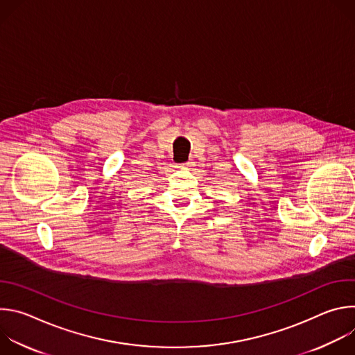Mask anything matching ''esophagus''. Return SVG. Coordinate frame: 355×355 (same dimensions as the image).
Wrapping results in <instances>:
<instances>
[{
  "mask_svg": "<svg viewBox=\"0 0 355 355\" xmlns=\"http://www.w3.org/2000/svg\"><path fill=\"white\" fill-rule=\"evenodd\" d=\"M192 166V163L191 162H187V163H181V164H178V167L180 168H187V167H191Z\"/></svg>",
  "mask_w": 355,
  "mask_h": 355,
  "instance_id": "1",
  "label": "esophagus"
}]
</instances>
